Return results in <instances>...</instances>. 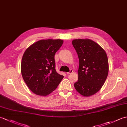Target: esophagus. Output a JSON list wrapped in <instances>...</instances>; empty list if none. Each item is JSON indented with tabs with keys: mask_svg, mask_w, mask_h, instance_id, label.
<instances>
[{
	"mask_svg": "<svg viewBox=\"0 0 127 127\" xmlns=\"http://www.w3.org/2000/svg\"><path fill=\"white\" fill-rule=\"evenodd\" d=\"M71 72H72V70H70V71H69V72H66V74H67V75H69V74H71Z\"/></svg>",
	"mask_w": 127,
	"mask_h": 127,
	"instance_id": "obj_1",
	"label": "esophagus"
}]
</instances>
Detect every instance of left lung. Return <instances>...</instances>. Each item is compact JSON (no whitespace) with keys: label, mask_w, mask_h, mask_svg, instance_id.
<instances>
[{"label":"left lung","mask_w":127,"mask_h":127,"mask_svg":"<svg viewBox=\"0 0 127 127\" xmlns=\"http://www.w3.org/2000/svg\"><path fill=\"white\" fill-rule=\"evenodd\" d=\"M72 44L79 59V77L75 88L83 96L93 95L100 90L108 75L106 53L90 39H75Z\"/></svg>","instance_id":"1"}]
</instances>
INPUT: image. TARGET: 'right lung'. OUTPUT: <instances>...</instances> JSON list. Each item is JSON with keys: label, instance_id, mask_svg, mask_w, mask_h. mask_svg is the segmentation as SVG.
Instances as JSON below:
<instances>
[{"label": "right lung", "instance_id": "1", "mask_svg": "<svg viewBox=\"0 0 127 127\" xmlns=\"http://www.w3.org/2000/svg\"><path fill=\"white\" fill-rule=\"evenodd\" d=\"M61 39L41 40L26 50L21 73L28 88L37 95L46 96L57 87L64 76L56 70L55 55L62 46Z\"/></svg>", "mask_w": 127, "mask_h": 127}]
</instances>
